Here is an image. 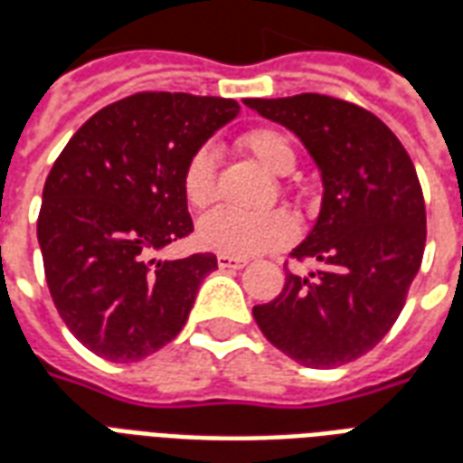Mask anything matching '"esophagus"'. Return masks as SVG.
Returning <instances> with one entry per match:
<instances>
[{
  "instance_id": "34e87169",
  "label": "esophagus",
  "mask_w": 463,
  "mask_h": 463,
  "mask_svg": "<svg viewBox=\"0 0 463 463\" xmlns=\"http://www.w3.org/2000/svg\"><path fill=\"white\" fill-rule=\"evenodd\" d=\"M245 262L242 258H232V255H218V268H232V270H241V268H245Z\"/></svg>"
}]
</instances>
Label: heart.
<instances>
[{
    "label": "heart",
    "instance_id": "heart-1",
    "mask_svg": "<svg viewBox=\"0 0 463 463\" xmlns=\"http://www.w3.org/2000/svg\"><path fill=\"white\" fill-rule=\"evenodd\" d=\"M241 146L262 168L285 175L295 168V148L278 128H252L241 138ZM215 153L201 146L191 153L183 168V195L193 208H205L215 201ZM198 242L203 248L232 258H250L258 252L278 250L298 235V225L288 213H235L228 208L203 215L198 222Z\"/></svg>",
    "mask_w": 463,
    "mask_h": 463
}]
</instances>
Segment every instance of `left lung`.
Returning a JSON list of instances; mask_svg holds the SVG:
<instances>
[{"label":"left lung","mask_w":463,"mask_h":463,"mask_svg":"<svg viewBox=\"0 0 463 463\" xmlns=\"http://www.w3.org/2000/svg\"><path fill=\"white\" fill-rule=\"evenodd\" d=\"M290 128L322 175V208L292 258L320 262L295 275L252 317L262 335L305 367L330 369L367 354L397 322L427 242L414 163L387 123L322 94L245 99Z\"/></svg>","instance_id":"obj_1"}]
</instances>
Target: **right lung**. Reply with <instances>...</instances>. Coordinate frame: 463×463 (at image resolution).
I'll return each instance as SVG.
<instances>
[{"label": "right lung", "mask_w": 463, "mask_h": 463, "mask_svg": "<svg viewBox=\"0 0 463 463\" xmlns=\"http://www.w3.org/2000/svg\"><path fill=\"white\" fill-rule=\"evenodd\" d=\"M238 111L221 96L141 91L91 116L59 153L36 238L56 310L99 357L138 362L183 330L218 260L156 252L193 232L183 168Z\"/></svg>", "instance_id": "right-lung-1"}]
</instances>
